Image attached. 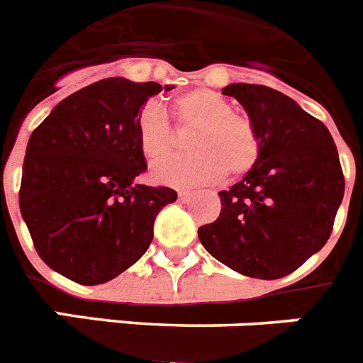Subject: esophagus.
<instances>
[{
	"label": "esophagus",
	"instance_id": "obj_1",
	"mask_svg": "<svg viewBox=\"0 0 363 363\" xmlns=\"http://www.w3.org/2000/svg\"><path fill=\"white\" fill-rule=\"evenodd\" d=\"M191 191H188V189H179V201H182V202H186V201H189V199H191Z\"/></svg>",
	"mask_w": 363,
	"mask_h": 363
}]
</instances>
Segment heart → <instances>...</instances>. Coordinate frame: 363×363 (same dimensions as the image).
<instances>
[{
    "label": "heart",
    "instance_id": "heart-1",
    "mask_svg": "<svg viewBox=\"0 0 363 363\" xmlns=\"http://www.w3.org/2000/svg\"><path fill=\"white\" fill-rule=\"evenodd\" d=\"M179 128H195L188 157L172 159L152 169V179L166 186H202L228 177H240L255 166L260 137L253 121L233 112V104L210 88H194L175 97ZM137 141L148 162L169 157L175 148L174 132L164 112L148 104L137 117Z\"/></svg>",
    "mask_w": 363,
    "mask_h": 363
}]
</instances>
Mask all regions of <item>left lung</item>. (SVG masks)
I'll return each instance as SVG.
<instances>
[{"instance_id": "1", "label": "left lung", "mask_w": 363, "mask_h": 363, "mask_svg": "<svg viewBox=\"0 0 363 363\" xmlns=\"http://www.w3.org/2000/svg\"><path fill=\"white\" fill-rule=\"evenodd\" d=\"M242 104L260 153L242 181L218 191L220 215L199 228L206 251L240 275L275 280L324 247L344 199L331 133L291 97L264 84L222 88Z\"/></svg>"}]
</instances>
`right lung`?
I'll list each match as a JSON object with an SVG mask.
<instances>
[{
  "instance_id": "add662e5",
  "label": "right lung",
  "mask_w": 363,
  "mask_h": 363,
  "mask_svg": "<svg viewBox=\"0 0 363 363\" xmlns=\"http://www.w3.org/2000/svg\"><path fill=\"white\" fill-rule=\"evenodd\" d=\"M172 84L108 77L54 106L28 139L19 210L43 262L96 286L141 259L172 188L135 184L146 169L137 117Z\"/></svg>"
}]
</instances>
